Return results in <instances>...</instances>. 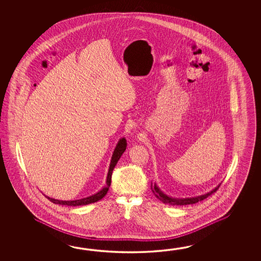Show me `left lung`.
Wrapping results in <instances>:
<instances>
[{
    "mask_svg": "<svg viewBox=\"0 0 261 261\" xmlns=\"http://www.w3.org/2000/svg\"><path fill=\"white\" fill-rule=\"evenodd\" d=\"M220 185H218L216 189H213L211 192H208L207 194L197 196V197H192V198H186V199H177V198H172V197L167 196L166 194H164L161 191V189L156 187L155 184L154 186L151 185V189H152V191L155 194V197L159 200H161L163 203H167V204H170V205H188V204H194V203H197L199 201L204 200L207 197H209L210 195L215 193L217 189H219Z\"/></svg>",
    "mask_w": 261,
    "mask_h": 261,
    "instance_id": "left-lung-1",
    "label": "left lung"
}]
</instances>
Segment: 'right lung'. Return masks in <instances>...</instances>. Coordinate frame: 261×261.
<instances>
[{"label": "right lung", "mask_w": 261, "mask_h": 261, "mask_svg": "<svg viewBox=\"0 0 261 261\" xmlns=\"http://www.w3.org/2000/svg\"><path fill=\"white\" fill-rule=\"evenodd\" d=\"M126 147H127V141H126V139H120V140L118 141V143H117V146H116V148H115V151H114V153H113V155H112L111 162H110V166H109V171H108V173H107L106 186L103 189L100 190L99 192H97L96 194L89 196V197H87V198H84V199H81V200H55V199H52V198H49V197H47V196H45V197H46L51 202H53V203L61 204V205L68 206L87 205V204H90V203H93V202H96V201H98V200H101V199L106 196L107 191H108V189H109V187H110V185H111L112 172H113V170H114V168L117 165V161L120 159V156L122 155L124 151L126 150Z\"/></svg>", "instance_id": "1"}]
</instances>
